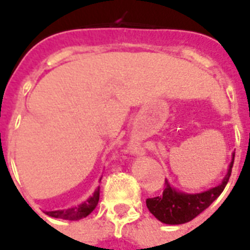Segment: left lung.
Wrapping results in <instances>:
<instances>
[{
	"label": "left lung",
	"mask_w": 250,
	"mask_h": 250,
	"mask_svg": "<svg viewBox=\"0 0 250 250\" xmlns=\"http://www.w3.org/2000/svg\"><path fill=\"white\" fill-rule=\"evenodd\" d=\"M233 162H234V155L231 158L228 173L222 179V182L217 185L215 188H209L202 193L190 194L179 191L173 186H170L168 181L166 179L162 195L146 199L147 209L163 224H168V225L186 224L201 214L205 209H208L210 205L220 197V194L224 191L228 181L230 178Z\"/></svg>",
	"instance_id": "8db88e82"
}]
</instances>
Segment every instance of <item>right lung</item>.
Here are the masks:
<instances>
[{
	"mask_svg": "<svg viewBox=\"0 0 250 250\" xmlns=\"http://www.w3.org/2000/svg\"><path fill=\"white\" fill-rule=\"evenodd\" d=\"M99 194H100V188H98L93 191L92 197H89L87 201H84L83 204L77 205L75 208L64 210H53V211H46V214L55 217V218H62V220L77 221L82 220L84 217H87L92 213L95 208L98 206Z\"/></svg>",
	"mask_w": 250,
	"mask_h": 250,
	"instance_id": "add662e5",
	"label": "right lung"
}]
</instances>
